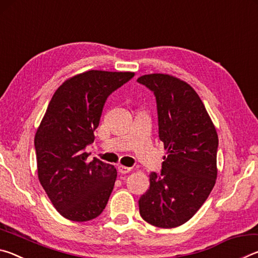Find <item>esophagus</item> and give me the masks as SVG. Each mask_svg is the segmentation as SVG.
<instances>
[{"instance_id":"34e87169","label":"esophagus","mask_w":258,"mask_h":258,"mask_svg":"<svg viewBox=\"0 0 258 258\" xmlns=\"http://www.w3.org/2000/svg\"><path fill=\"white\" fill-rule=\"evenodd\" d=\"M117 169H118V172L120 174H126V173L131 172V167H126V166H123V165H118Z\"/></svg>"}]
</instances>
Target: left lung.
Instances as JSON below:
<instances>
[{"label":"left lung","instance_id":"8db88e82","mask_svg":"<svg viewBox=\"0 0 258 258\" xmlns=\"http://www.w3.org/2000/svg\"><path fill=\"white\" fill-rule=\"evenodd\" d=\"M138 83L155 94L159 139L167 150L160 174H150L149 190L139 200L140 215L158 228H176L198 212L215 185L217 133L187 83L165 74L141 76Z\"/></svg>","mask_w":258,"mask_h":258}]
</instances>
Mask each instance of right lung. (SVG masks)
<instances>
[{
    "mask_svg": "<svg viewBox=\"0 0 258 258\" xmlns=\"http://www.w3.org/2000/svg\"><path fill=\"white\" fill-rule=\"evenodd\" d=\"M134 73L89 71L58 87L35 135L37 173L56 211L71 221L85 222L106 208L117 171L97 158L86 159V147L107 98L132 80Z\"/></svg>",
    "mask_w": 258,
    "mask_h": 258,
    "instance_id": "1",
    "label": "right lung"
}]
</instances>
